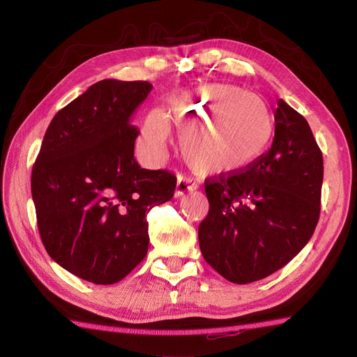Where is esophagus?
I'll return each instance as SVG.
<instances>
[{
    "instance_id": "esophagus-1",
    "label": "esophagus",
    "mask_w": 357,
    "mask_h": 357,
    "mask_svg": "<svg viewBox=\"0 0 357 357\" xmlns=\"http://www.w3.org/2000/svg\"><path fill=\"white\" fill-rule=\"evenodd\" d=\"M197 189H198V183H197L195 178L178 174L176 190H174V197L180 198L181 195H185L186 192H192V190H197Z\"/></svg>"
}]
</instances>
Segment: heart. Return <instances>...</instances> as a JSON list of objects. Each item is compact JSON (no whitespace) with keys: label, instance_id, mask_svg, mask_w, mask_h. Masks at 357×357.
<instances>
[{"label":"heart","instance_id":"heart-1","mask_svg":"<svg viewBox=\"0 0 357 357\" xmlns=\"http://www.w3.org/2000/svg\"><path fill=\"white\" fill-rule=\"evenodd\" d=\"M164 121L184 129L181 147L204 174H228L250 165L271 143L274 116L268 104L235 84L210 83L167 102ZM150 114L143 126L149 144L167 138L165 122Z\"/></svg>","mask_w":357,"mask_h":357}]
</instances>
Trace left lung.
<instances>
[{"instance_id": "left-lung-1", "label": "left lung", "mask_w": 357, "mask_h": 357, "mask_svg": "<svg viewBox=\"0 0 357 357\" xmlns=\"http://www.w3.org/2000/svg\"><path fill=\"white\" fill-rule=\"evenodd\" d=\"M271 149L241 172L207 180L210 210L198 229L205 261L247 284L294 259L320 215L323 156L305 117L278 100Z\"/></svg>"}]
</instances>
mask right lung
<instances>
[{"label":"right lung","instance_id":"1","mask_svg":"<svg viewBox=\"0 0 357 357\" xmlns=\"http://www.w3.org/2000/svg\"><path fill=\"white\" fill-rule=\"evenodd\" d=\"M153 86L105 79L59 110L31 176L41 241L63 269L95 284L121 282L149 248L147 213L176 177L134 158L131 119Z\"/></svg>","mask_w":357,"mask_h":357}]
</instances>
